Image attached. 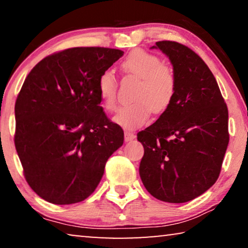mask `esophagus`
<instances>
[{
	"instance_id": "obj_1",
	"label": "esophagus",
	"mask_w": 248,
	"mask_h": 248,
	"mask_svg": "<svg viewBox=\"0 0 248 248\" xmlns=\"http://www.w3.org/2000/svg\"><path fill=\"white\" fill-rule=\"evenodd\" d=\"M136 138V135L131 131H124V141H131Z\"/></svg>"
}]
</instances>
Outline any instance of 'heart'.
<instances>
[{"mask_svg":"<svg viewBox=\"0 0 248 248\" xmlns=\"http://www.w3.org/2000/svg\"><path fill=\"white\" fill-rule=\"evenodd\" d=\"M124 71L141 78L135 102L121 107L113 117L114 124L124 129H137L147 124L153 112L163 113L169 109L176 93V78L173 69L154 54L135 50L124 59ZM97 93L108 111L117 108L118 82L112 71L101 73L96 84Z\"/></svg>","mask_w":248,"mask_h":248,"instance_id":"heart-1","label":"heart"}]
</instances>
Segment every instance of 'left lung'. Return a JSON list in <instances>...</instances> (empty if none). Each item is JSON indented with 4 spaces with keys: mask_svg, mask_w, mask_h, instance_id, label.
Masks as SVG:
<instances>
[{
    "mask_svg": "<svg viewBox=\"0 0 248 248\" xmlns=\"http://www.w3.org/2000/svg\"><path fill=\"white\" fill-rule=\"evenodd\" d=\"M152 48L170 61L176 93L156 123L138 132L145 151L139 175L154 198L183 203L218 179L229 142L228 109L214 74L193 50L167 40Z\"/></svg>",
    "mask_w": 248,
    "mask_h": 248,
    "instance_id": "obj_1",
    "label": "left lung"
}]
</instances>
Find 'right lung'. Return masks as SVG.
Segmentation results:
<instances>
[{
  "instance_id": "add662e5",
  "label": "right lung",
  "mask_w": 248,
  "mask_h": 248,
  "mask_svg": "<svg viewBox=\"0 0 248 248\" xmlns=\"http://www.w3.org/2000/svg\"><path fill=\"white\" fill-rule=\"evenodd\" d=\"M123 50L76 47L47 56L16 102L15 144L31 189L55 204L90 197L108 158L124 144L120 125L100 107L97 78Z\"/></svg>"
}]
</instances>
